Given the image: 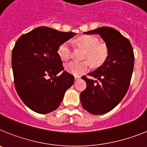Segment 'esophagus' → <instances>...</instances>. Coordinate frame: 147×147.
I'll list each match as a JSON object with an SVG mask.
<instances>
[{"label": "esophagus", "instance_id": "obj_1", "mask_svg": "<svg viewBox=\"0 0 147 147\" xmlns=\"http://www.w3.org/2000/svg\"><path fill=\"white\" fill-rule=\"evenodd\" d=\"M80 78H81V76H79V75H74V79H75V80H80Z\"/></svg>", "mask_w": 147, "mask_h": 147}]
</instances>
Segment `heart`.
Instances as JSON below:
<instances>
[{"label":"heart","instance_id":"obj_1","mask_svg":"<svg viewBox=\"0 0 147 147\" xmlns=\"http://www.w3.org/2000/svg\"><path fill=\"white\" fill-rule=\"evenodd\" d=\"M79 47L85 49L83 59L87 60L78 62L71 61L65 66L66 71L73 74L78 75L86 72L90 69V64L99 66L107 59L108 56V46L105 42H98V39L92 35H83L75 40ZM58 54L62 60H67L72 56V46L68 41L61 44L58 48Z\"/></svg>","mask_w":147,"mask_h":147}]
</instances>
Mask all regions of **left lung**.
<instances>
[{"instance_id": "1", "label": "left lung", "mask_w": 147, "mask_h": 147, "mask_svg": "<svg viewBox=\"0 0 147 147\" xmlns=\"http://www.w3.org/2000/svg\"><path fill=\"white\" fill-rule=\"evenodd\" d=\"M98 34L108 46L107 59L102 65L82 79L87 84L80 93L83 108L94 115L107 113L115 108L129 89L134 67V53L129 40L117 30L107 26L84 32Z\"/></svg>"}]
</instances>
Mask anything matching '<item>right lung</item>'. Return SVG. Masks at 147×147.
<instances>
[{"instance_id": "right-lung-1", "label": "right lung", "mask_w": 147, "mask_h": 147, "mask_svg": "<svg viewBox=\"0 0 147 147\" xmlns=\"http://www.w3.org/2000/svg\"><path fill=\"white\" fill-rule=\"evenodd\" d=\"M76 33L45 26L18 39L11 53L14 82L18 96L28 108L46 114L59 107L74 76L64 70L58 48Z\"/></svg>"}]
</instances>
